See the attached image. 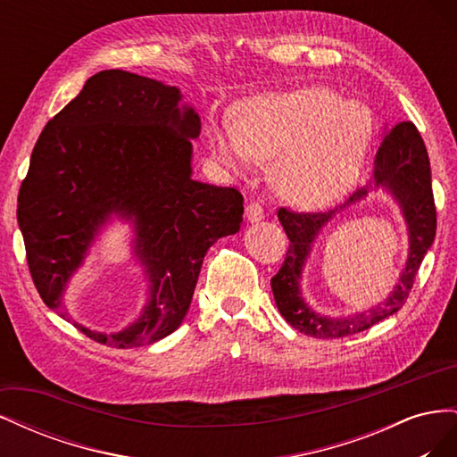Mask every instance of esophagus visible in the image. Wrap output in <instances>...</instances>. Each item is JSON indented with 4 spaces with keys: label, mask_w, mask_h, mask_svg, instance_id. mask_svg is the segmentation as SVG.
<instances>
[{
    "label": "esophagus",
    "mask_w": 457,
    "mask_h": 457,
    "mask_svg": "<svg viewBox=\"0 0 457 457\" xmlns=\"http://www.w3.org/2000/svg\"><path fill=\"white\" fill-rule=\"evenodd\" d=\"M245 219L250 220V223H259L261 219H265V210H262V205L257 202H250L245 205Z\"/></svg>",
    "instance_id": "esophagus-1"
}]
</instances>
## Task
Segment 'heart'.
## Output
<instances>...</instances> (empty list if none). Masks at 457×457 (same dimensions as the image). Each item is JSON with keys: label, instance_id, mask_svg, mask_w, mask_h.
<instances>
[{"label": "heart", "instance_id": "1", "mask_svg": "<svg viewBox=\"0 0 457 457\" xmlns=\"http://www.w3.org/2000/svg\"><path fill=\"white\" fill-rule=\"evenodd\" d=\"M373 120L361 101L326 87L255 96L237 120L212 128L217 158L232 170L274 162V183L297 204L337 196L361 171Z\"/></svg>", "mask_w": 457, "mask_h": 457}]
</instances>
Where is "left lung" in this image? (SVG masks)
<instances>
[{"label":"left lung","instance_id":"obj_1","mask_svg":"<svg viewBox=\"0 0 457 457\" xmlns=\"http://www.w3.org/2000/svg\"><path fill=\"white\" fill-rule=\"evenodd\" d=\"M370 187L385 188L403 210L408 225V261L400 278L383 303L366 312L331 318L316 312L301 297V274L318 232L343 207L366 198L368 187L358 188L341 207L326 213H297L286 207L278 210V219L289 238V247L280 270L272 276L270 287L284 320L301 334L318 339H336L358 334L385 320L404 305L425 253L436 234V207L431 187V163L425 143L411 121H400L386 129L373 160V181Z\"/></svg>","mask_w":457,"mask_h":457}]
</instances>
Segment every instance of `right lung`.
Here are the masks:
<instances>
[{
    "instance_id": "obj_1",
    "label": "right lung",
    "mask_w": 457,
    "mask_h": 457,
    "mask_svg": "<svg viewBox=\"0 0 457 457\" xmlns=\"http://www.w3.org/2000/svg\"><path fill=\"white\" fill-rule=\"evenodd\" d=\"M181 91L126 71L91 76L47 121L19 192L17 219L39 297L61 311L68 280L110 215L131 219L145 267L141 316L114 334L74 326L108 347L150 345L181 326L207 250L242 225L237 188L192 179L200 116Z\"/></svg>"
}]
</instances>
